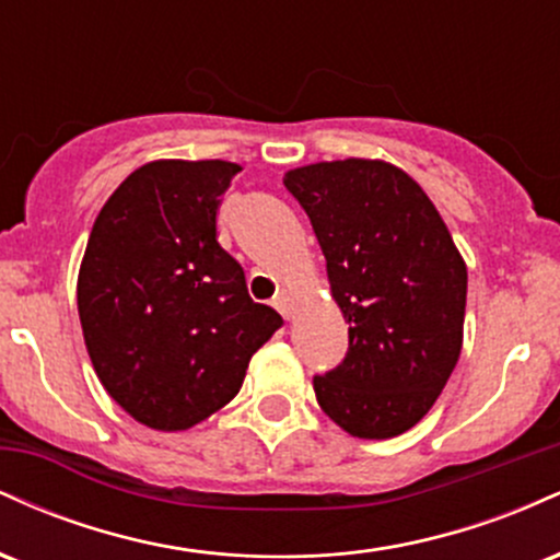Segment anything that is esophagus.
Returning <instances> with one entry per match:
<instances>
[{
	"mask_svg": "<svg viewBox=\"0 0 560 560\" xmlns=\"http://www.w3.org/2000/svg\"><path fill=\"white\" fill-rule=\"evenodd\" d=\"M273 307H276V311H279L284 318L292 316V313H289V298H287V292H281L279 298L273 300Z\"/></svg>",
	"mask_w": 560,
	"mask_h": 560,
	"instance_id": "34e87169",
	"label": "esophagus"
}]
</instances>
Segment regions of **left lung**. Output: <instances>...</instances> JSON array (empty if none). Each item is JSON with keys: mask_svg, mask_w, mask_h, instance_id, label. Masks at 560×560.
Instances as JSON below:
<instances>
[{"mask_svg": "<svg viewBox=\"0 0 560 560\" xmlns=\"http://www.w3.org/2000/svg\"><path fill=\"white\" fill-rule=\"evenodd\" d=\"M324 249L331 298L350 324L345 361L313 378L329 419L361 440L408 432L445 389L466 318V262L413 178L347 158L284 173Z\"/></svg>", "mask_w": 560, "mask_h": 560, "instance_id": "obj_1", "label": "left lung"}]
</instances>
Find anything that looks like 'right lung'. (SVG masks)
<instances>
[{"label": "right lung", "mask_w": 560, "mask_h": 560, "mask_svg": "<svg viewBox=\"0 0 560 560\" xmlns=\"http://www.w3.org/2000/svg\"><path fill=\"white\" fill-rule=\"evenodd\" d=\"M229 160H152L102 205L79 271V316L102 387L131 419L184 432L231 402L281 326L218 244Z\"/></svg>", "instance_id": "add662e5"}]
</instances>
